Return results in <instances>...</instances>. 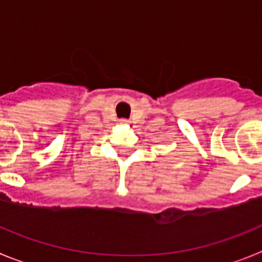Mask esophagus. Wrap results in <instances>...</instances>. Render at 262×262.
Segmentation results:
<instances>
[{"label": "esophagus", "mask_w": 262, "mask_h": 262, "mask_svg": "<svg viewBox=\"0 0 262 262\" xmlns=\"http://www.w3.org/2000/svg\"><path fill=\"white\" fill-rule=\"evenodd\" d=\"M120 122H122V124H129V121L126 119H121L120 120Z\"/></svg>", "instance_id": "obj_1"}]
</instances>
